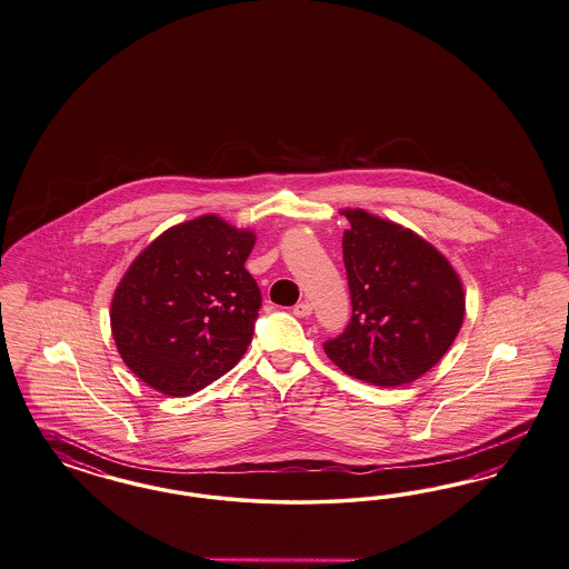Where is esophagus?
Here are the masks:
<instances>
[{
  "mask_svg": "<svg viewBox=\"0 0 569 569\" xmlns=\"http://www.w3.org/2000/svg\"><path fill=\"white\" fill-rule=\"evenodd\" d=\"M292 313H295L296 317H309V315L313 313V307H311V302L302 300V302H298V305H296Z\"/></svg>",
  "mask_w": 569,
  "mask_h": 569,
  "instance_id": "34e87169",
  "label": "esophagus"
}]
</instances>
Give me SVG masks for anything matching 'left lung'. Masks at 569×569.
Returning a JSON list of instances; mask_svg holds the SVG:
<instances>
[{"label": "left lung", "mask_w": 569, "mask_h": 569, "mask_svg": "<svg viewBox=\"0 0 569 569\" xmlns=\"http://www.w3.org/2000/svg\"><path fill=\"white\" fill-rule=\"evenodd\" d=\"M353 317L323 345L349 376L378 387L410 385L448 353L462 328V279L431 241L389 218L342 208Z\"/></svg>", "instance_id": "obj_1"}]
</instances>
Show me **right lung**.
Instances as JSON below:
<instances>
[{
  "label": "right lung",
  "instance_id": "add662e5",
  "mask_svg": "<svg viewBox=\"0 0 569 569\" xmlns=\"http://www.w3.org/2000/svg\"><path fill=\"white\" fill-rule=\"evenodd\" d=\"M256 233L222 216L178 222L132 260L111 300V333L130 372L187 397L236 368L252 342L260 290L246 271Z\"/></svg>",
  "mask_w": 569,
  "mask_h": 569
}]
</instances>
